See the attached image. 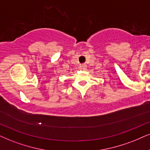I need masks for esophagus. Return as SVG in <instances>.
Returning a JSON list of instances; mask_svg holds the SVG:
<instances>
[{
  "mask_svg": "<svg viewBox=\"0 0 150 150\" xmlns=\"http://www.w3.org/2000/svg\"><path fill=\"white\" fill-rule=\"evenodd\" d=\"M80 68L81 69H85L86 68V64H81V65L80 66Z\"/></svg>",
  "mask_w": 150,
  "mask_h": 150,
  "instance_id": "34e87169",
  "label": "esophagus"
}]
</instances>
